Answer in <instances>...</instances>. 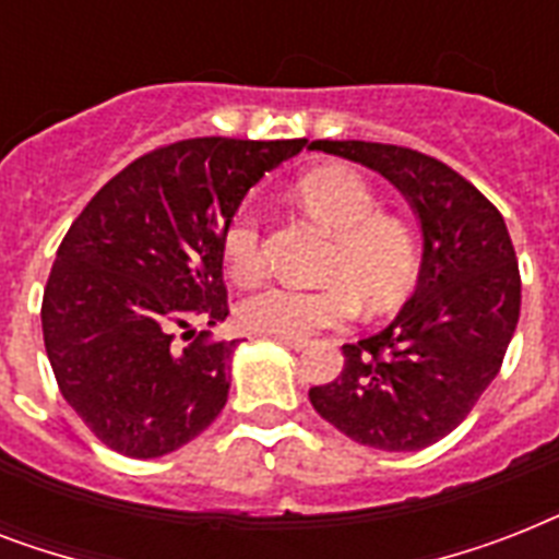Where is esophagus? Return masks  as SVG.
Masks as SVG:
<instances>
[{
	"label": "esophagus",
	"instance_id": "34e87169",
	"mask_svg": "<svg viewBox=\"0 0 559 559\" xmlns=\"http://www.w3.org/2000/svg\"><path fill=\"white\" fill-rule=\"evenodd\" d=\"M272 340L281 342V345H287V348H293V350L307 348V340H301V336H272Z\"/></svg>",
	"mask_w": 559,
	"mask_h": 559
}]
</instances>
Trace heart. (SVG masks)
Listing matches in <instances>:
<instances>
[{"instance_id": "heart-1", "label": "heart", "mask_w": 559, "mask_h": 559, "mask_svg": "<svg viewBox=\"0 0 559 559\" xmlns=\"http://www.w3.org/2000/svg\"><path fill=\"white\" fill-rule=\"evenodd\" d=\"M298 200L328 231L324 287L270 284L240 305L246 331L266 336H310L348 322L357 298L368 310H389L406 296L417 275V243L400 217L380 214V200L366 179L345 165H324L298 179ZM223 263L231 281L249 287L263 275L261 217L252 205L231 214L223 228Z\"/></svg>"}]
</instances>
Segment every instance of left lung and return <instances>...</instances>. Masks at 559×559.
I'll use <instances>...</instances> for the list:
<instances>
[{
    "label": "left lung",
    "instance_id": "left-lung-1",
    "mask_svg": "<svg viewBox=\"0 0 559 559\" xmlns=\"http://www.w3.org/2000/svg\"><path fill=\"white\" fill-rule=\"evenodd\" d=\"M310 151L382 174L424 231L412 298L385 331L342 345L345 368L328 385H313L310 403L373 450H424L469 415L516 331L522 281L508 226L473 182L412 147L324 139Z\"/></svg>",
    "mask_w": 559,
    "mask_h": 559
}]
</instances>
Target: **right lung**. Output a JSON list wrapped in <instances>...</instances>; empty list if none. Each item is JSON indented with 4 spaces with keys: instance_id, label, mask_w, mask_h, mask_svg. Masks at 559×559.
Returning <instances> with one entry per match:
<instances>
[{
    "instance_id": "obj_1",
    "label": "right lung",
    "mask_w": 559,
    "mask_h": 559,
    "mask_svg": "<svg viewBox=\"0 0 559 559\" xmlns=\"http://www.w3.org/2000/svg\"><path fill=\"white\" fill-rule=\"evenodd\" d=\"M305 144H165L109 179L69 226L43 293V340L60 394L109 450L159 459L223 412L237 340L191 324L228 316L223 228L246 191Z\"/></svg>"
}]
</instances>
